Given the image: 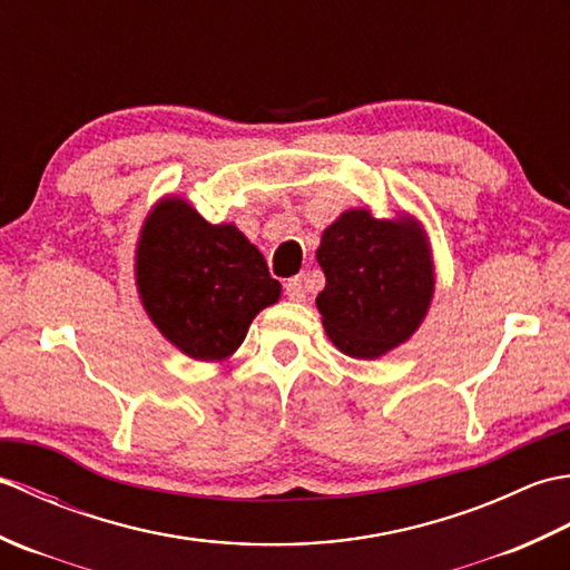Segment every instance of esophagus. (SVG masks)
Segmentation results:
<instances>
[{
	"label": "esophagus",
	"instance_id": "34e87169",
	"mask_svg": "<svg viewBox=\"0 0 570 570\" xmlns=\"http://www.w3.org/2000/svg\"><path fill=\"white\" fill-rule=\"evenodd\" d=\"M284 292H286V296H288V301H296V304H301V301H306L304 278H301V276L288 278V282L284 284Z\"/></svg>",
	"mask_w": 570,
	"mask_h": 570
}]
</instances>
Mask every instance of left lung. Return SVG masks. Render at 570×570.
I'll return each instance as SVG.
<instances>
[{"instance_id":"8db88e82","label":"left lung","mask_w":570,"mask_h":570,"mask_svg":"<svg viewBox=\"0 0 570 570\" xmlns=\"http://www.w3.org/2000/svg\"><path fill=\"white\" fill-rule=\"evenodd\" d=\"M316 259L325 274L316 298L323 328L347 357L377 360L426 318L435 269L414 215L374 217L370 208H350L323 229Z\"/></svg>"}]
</instances>
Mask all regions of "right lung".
<instances>
[{"label":"right lung","instance_id":"add662e5","mask_svg":"<svg viewBox=\"0 0 570 570\" xmlns=\"http://www.w3.org/2000/svg\"><path fill=\"white\" fill-rule=\"evenodd\" d=\"M139 301L180 353L223 362L245 341L282 284L237 225L205 223L188 200L166 196L144 217L135 249Z\"/></svg>","mask_w":570,"mask_h":570}]
</instances>
